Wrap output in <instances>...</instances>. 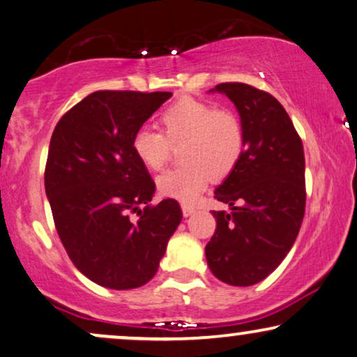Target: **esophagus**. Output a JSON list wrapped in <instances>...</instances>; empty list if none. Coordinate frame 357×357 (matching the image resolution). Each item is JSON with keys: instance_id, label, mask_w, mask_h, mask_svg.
Here are the masks:
<instances>
[{"instance_id": "esophagus-1", "label": "esophagus", "mask_w": 357, "mask_h": 357, "mask_svg": "<svg viewBox=\"0 0 357 357\" xmlns=\"http://www.w3.org/2000/svg\"><path fill=\"white\" fill-rule=\"evenodd\" d=\"M183 215L184 217H189V215H192L194 212H196V208H194L192 206H189V204H183Z\"/></svg>"}]
</instances>
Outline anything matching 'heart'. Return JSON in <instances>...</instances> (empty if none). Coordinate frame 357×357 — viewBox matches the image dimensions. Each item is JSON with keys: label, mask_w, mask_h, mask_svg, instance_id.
<instances>
[{"label": "heart", "mask_w": 357, "mask_h": 357, "mask_svg": "<svg viewBox=\"0 0 357 357\" xmlns=\"http://www.w3.org/2000/svg\"><path fill=\"white\" fill-rule=\"evenodd\" d=\"M161 132L142 127L132 137V150L150 171L165 168L173 146H181L179 168L166 171L156 188L166 197L194 202L211 183L236 168L245 149L243 123L235 112L213 104L183 98L160 114Z\"/></svg>", "instance_id": "obj_1"}]
</instances>
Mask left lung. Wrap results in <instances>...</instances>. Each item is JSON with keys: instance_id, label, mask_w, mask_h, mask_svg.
<instances>
[{"instance_id": "obj_1", "label": "left lung", "mask_w": 357, "mask_h": 357, "mask_svg": "<svg viewBox=\"0 0 357 357\" xmlns=\"http://www.w3.org/2000/svg\"><path fill=\"white\" fill-rule=\"evenodd\" d=\"M238 109L243 155L215 191L231 212L212 211L215 234L206 246L212 274L230 286L263 281L291 251L305 213V156L296 127L269 93L245 83H220Z\"/></svg>"}]
</instances>
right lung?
<instances>
[{
    "instance_id": "right-lung-1",
    "label": "right lung",
    "mask_w": 357,
    "mask_h": 357,
    "mask_svg": "<svg viewBox=\"0 0 357 357\" xmlns=\"http://www.w3.org/2000/svg\"><path fill=\"white\" fill-rule=\"evenodd\" d=\"M169 98L91 93L52 134L44 178L56 234L79 273L102 287L149 282L183 218L174 199L149 204L155 183L132 150L135 132ZM130 213L139 218L132 221Z\"/></svg>"
}]
</instances>
